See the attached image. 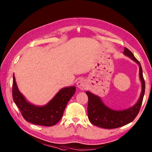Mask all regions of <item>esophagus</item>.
<instances>
[{
	"instance_id": "esophagus-1",
	"label": "esophagus",
	"mask_w": 152,
	"mask_h": 152,
	"mask_svg": "<svg viewBox=\"0 0 152 152\" xmlns=\"http://www.w3.org/2000/svg\"><path fill=\"white\" fill-rule=\"evenodd\" d=\"M77 86H78V87L80 89L84 90L87 88V83L85 80L81 79L79 80L78 83H77Z\"/></svg>"
}]
</instances>
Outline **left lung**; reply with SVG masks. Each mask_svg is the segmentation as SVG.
I'll return each mask as SVG.
<instances>
[{
	"label": "left lung",
	"mask_w": 152,
	"mask_h": 152,
	"mask_svg": "<svg viewBox=\"0 0 152 152\" xmlns=\"http://www.w3.org/2000/svg\"><path fill=\"white\" fill-rule=\"evenodd\" d=\"M124 54L131 57L139 64L140 78L142 82L140 97L137 104L132 108L125 110L115 111L106 106L99 96L94 95L91 93L86 91V94L88 96V114L89 120L93 125L98 126L99 127L112 129L122 127L133 121L140 111L145 92V82L142 74V69L139 61L127 48H125Z\"/></svg>",
	"instance_id": "8db88e82"
}]
</instances>
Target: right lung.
<instances>
[{"mask_svg":"<svg viewBox=\"0 0 152 152\" xmlns=\"http://www.w3.org/2000/svg\"><path fill=\"white\" fill-rule=\"evenodd\" d=\"M76 91L74 86L61 89L46 106L38 107L26 101L19 91L14 75H13L12 97L23 118L28 122L38 125L51 127L60 121L67 103Z\"/></svg>","mask_w":152,"mask_h":152,"instance_id":"add662e5","label":"right lung"}]
</instances>
